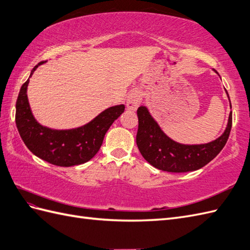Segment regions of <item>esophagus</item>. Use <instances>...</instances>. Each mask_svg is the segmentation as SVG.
<instances>
[{"label": "esophagus", "mask_w": 250, "mask_h": 250, "mask_svg": "<svg viewBox=\"0 0 250 250\" xmlns=\"http://www.w3.org/2000/svg\"><path fill=\"white\" fill-rule=\"evenodd\" d=\"M141 102H142V95H141V93H140V91H138V90L131 91L128 97H127V101H126L127 109L130 111H136L139 105L141 104Z\"/></svg>", "instance_id": "obj_1"}]
</instances>
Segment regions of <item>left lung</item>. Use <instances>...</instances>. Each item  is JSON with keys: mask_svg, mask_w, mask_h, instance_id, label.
Wrapping results in <instances>:
<instances>
[{"mask_svg": "<svg viewBox=\"0 0 250 250\" xmlns=\"http://www.w3.org/2000/svg\"><path fill=\"white\" fill-rule=\"evenodd\" d=\"M137 114V145L140 153L156 168L171 173L196 171L208 164L224 148L232 126V112H230L226 129L214 141L205 144H181L162 131L145 106L139 107Z\"/></svg>", "mask_w": 250, "mask_h": 250, "instance_id": "left-lung-1", "label": "left lung"}]
</instances>
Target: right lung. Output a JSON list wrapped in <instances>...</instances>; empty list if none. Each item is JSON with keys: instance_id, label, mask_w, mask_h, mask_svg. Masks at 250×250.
I'll use <instances>...</instances> for the list:
<instances>
[{"instance_id": "obj_1", "label": "right lung", "mask_w": 250, "mask_h": 250, "mask_svg": "<svg viewBox=\"0 0 250 250\" xmlns=\"http://www.w3.org/2000/svg\"><path fill=\"white\" fill-rule=\"evenodd\" d=\"M41 62L30 72L32 77ZM29 78L22 84L16 104V124L26 147L40 159L58 167H73L89 161L103 144L107 130L124 112V105L109 107L88 124L57 130L40 125L32 113L27 99Z\"/></svg>"}]
</instances>
